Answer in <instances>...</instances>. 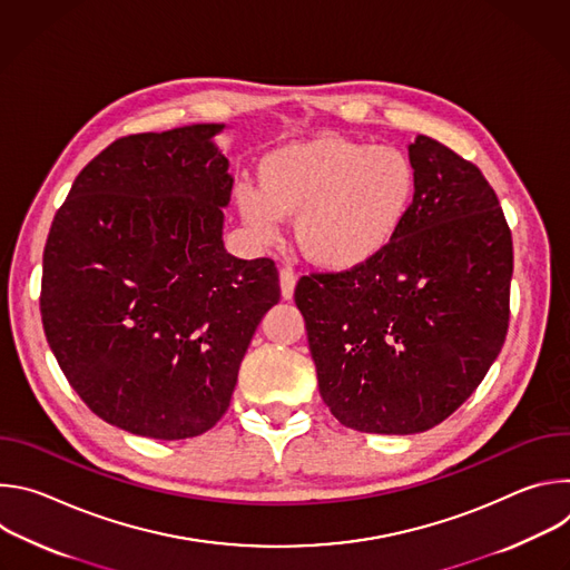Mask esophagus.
<instances>
[{"instance_id": "1", "label": "esophagus", "mask_w": 570, "mask_h": 570, "mask_svg": "<svg viewBox=\"0 0 570 570\" xmlns=\"http://www.w3.org/2000/svg\"><path fill=\"white\" fill-rule=\"evenodd\" d=\"M295 284H297V273H293L291 268H282V271H279V286H282L284 299H291V297H293Z\"/></svg>"}]
</instances>
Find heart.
<instances>
[{
	"mask_svg": "<svg viewBox=\"0 0 570 570\" xmlns=\"http://www.w3.org/2000/svg\"><path fill=\"white\" fill-rule=\"evenodd\" d=\"M259 187L238 185L236 205L259 238L297 216V246L313 264L350 271L396 236L415 198L417 169L399 146L341 135L284 144L259 161Z\"/></svg>",
	"mask_w": 570,
	"mask_h": 570,
	"instance_id": "heart-1",
	"label": "heart"
}]
</instances>
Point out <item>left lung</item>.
Wrapping results in <instances>:
<instances>
[{
	"label": "left lung",
	"instance_id": "8db88e82",
	"mask_svg": "<svg viewBox=\"0 0 570 570\" xmlns=\"http://www.w3.org/2000/svg\"><path fill=\"white\" fill-rule=\"evenodd\" d=\"M413 205L367 264L295 286L322 401L347 429L413 435L453 415L510 327L512 232L473 161L417 135Z\"/></svg>",
	"mask_w": 570,
	"mask_h": 570
}]
</instances>
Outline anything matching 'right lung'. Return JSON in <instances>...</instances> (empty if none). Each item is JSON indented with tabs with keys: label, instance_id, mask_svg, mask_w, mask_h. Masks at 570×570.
<instances>
[{
	"label": "right lung",
	"instance_id": "1",
	"mask_svg": "<svg viewBox=\"0 0 570 570\" xmlns=\"http://www.w3.org/2000/svg\"><path fill=\"white\" fill-rule=\"evenodd\" d=\"M220 128L115 139L76 176L45 243L47 343L88 409L141 438L216 426L282 297L273 259L223 248L232 178L209 141Z\"/></svg>",
	"mask_w": 570,
	"mask_h": 570
}]
</instances>
